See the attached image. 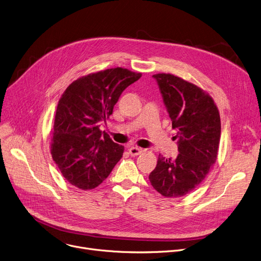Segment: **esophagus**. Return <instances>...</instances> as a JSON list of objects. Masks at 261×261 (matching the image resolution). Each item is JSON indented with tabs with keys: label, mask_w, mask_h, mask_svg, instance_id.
<instances>
[{
	"label": "esophagus",
	"mask_w": 261,
	"mask_h": 261,
	"mask_svg": "<svg viewBox=\"0 0 261 261\" xmlns=\"http://www.w3.org/2000/svg\"><path fill=\"white\" fill-rule=\"evenodd\" d=\"M143 151V149L142 148H139V147H130L129 149H128V152L130 154V156H138V155H140L141 152Z\"/></svg>",
	"instance_id": "34e87169"
}]
</instances>
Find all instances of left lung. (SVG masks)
Listing matches in <instances>:
<instances>
[{"label": "left lung", "instance_id": "left-lung-1", "mask_svg": "<svg viewBox=\"0 0 261 261\" xmlns=\"http://www.w3.org/2000/svg\"><path fill=\"white\" fill-rule=\"evenodd\" d=\"M177 130L176 159L159 155L149 181L167 198L182 197L203 181L216 162L221 123L216 104L204 90L171 73L152 75Z\"/></svg>", "mask_w": 261, "mask_h": 261}]
</instances>
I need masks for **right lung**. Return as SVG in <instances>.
Here are the masks:
<instances>
[{
	"label": "right lung",
	"instance_id": "add662e5",
	"mask_svg": "<svg viewBox=\"0 0 261 261\" xmlns=\"http://www.w3.org/2000/svg\"><path fill=\"white\" fill-rule=\"evenodd\" d=\"M141 75L111 68L82 76L64 91L56 112L51 156L70 185L84 191L97 188L122 158L124 146L100 126L113 114L123 90Z\"/></svg>",
	"mask_w": 261,
	"mask_h": 261
}]
</instances>
